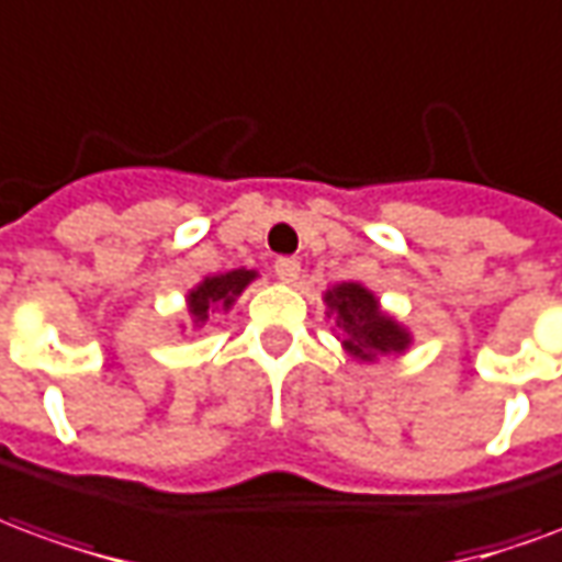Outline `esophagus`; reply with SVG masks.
<instances>
[{
    "label": "esophagus",
    "instance_id": "esophagus-1",
    "mask_svg": "<svg viewBox=\"0 0 562 562\" xmlns=\"http://www.w3.org/2000/svg\"><path fill=\"white\" fill-rule=\"evenodd\" d=\"M273 273H277V280L285 282V285H294V282L301 280V261H294V258H280V261L273 265Z\"/></svg>",
    "mask_w": 562,
    "mask_h": 562
}]
</instances>
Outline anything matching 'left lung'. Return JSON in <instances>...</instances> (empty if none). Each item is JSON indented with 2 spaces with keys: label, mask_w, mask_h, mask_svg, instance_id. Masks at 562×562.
Instances as JSON below:
<instances>
[{
  "label": "left lung",
  "mask_w": 562,
  "mask_h": 562,
  "mask_svg": "<svg viewBox=\"0 0 562 562\" xmlns=\"http://www.w3.org/2000/svg\"><path fill=\"white\" fill-rule=\"evenodd\" d=\"M322 301L325 316L334 322V337L352 361L379 364L389 355H403L415 342L413 330L382 310L376 292L364 282H337L325 289Z\"/></svg>",
  "instance_id": "1"
}]
</instances>
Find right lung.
<instances>
[{
  "mask_svg": "<svg viewBox=\"0 0 562 562\" xmlns=\"http://www.w3.org/2000/svg\"><path fill=\"white\" fill-rule=\"evenodd\" d=\"M258 280V270L234 268L225 273H210L186 292V322L180 330H201L222 313H228L237 297Z\"/></svg>",
  "mask_w": 562,
  "mask_h": 562,
  "instance_id": "obj_1",
  "label": "right lung"
}]
</instances>
